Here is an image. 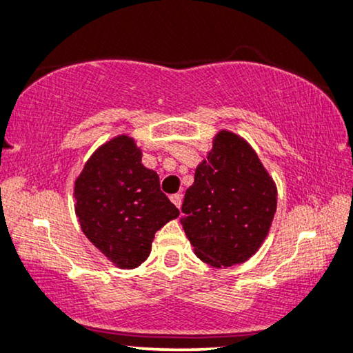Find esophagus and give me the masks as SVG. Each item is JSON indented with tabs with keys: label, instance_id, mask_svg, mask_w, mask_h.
I'll use <instances>...</instances> for the list:
<instances>
[{
	"label": "esophagus",
	"instance_id": "esophagus-1",
	"mask_svg": "<svg viewBox=\"0 0 353 353\" xmlns=\"http://www.w3.org/2000/svg\"><path fill=\"white\" fill-rule=\"evenodd\" d=\"M171 202L176 205L177 208H181V205H182V194H174V195H171Z\"/></svg>",
	"mask_w": 353,
	"mask_h": 353
}]
</instances>
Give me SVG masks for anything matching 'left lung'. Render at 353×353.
Segmentation results:
<instances>
[{
  "label": "left lung",
  "mask_w": 353,
  "mask_h": 353,
  "mask_svg": "<svg viewBox=\"0 0 353 353\" xmlns=\"http://www.w3.org/2000/svg\"><path fill=\"white\" fill-rule=\"evenodd\" d=\"M276 212V185L243 137L220 130L185 190L181 225L200 261L243 264L262 246Z\"/></svg>",
  "instance_id": "1"
}]
</instances>
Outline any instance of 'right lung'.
Masks as SVG:
<instances>
[{
  "mask_svg": "<svg viewBox=\"0 0 353 353\" xmlns=\"http://www.w3.org/2000/svg\"><path fill=\"white\" fill-rule=\"evenodd\" d=\"M74 212L83 233L119 269H135L151 252L154 233L179 216L159 189V177L141 164L128 135L101 145L74 181Z\"/></svg>",
  "mask_w": 353,
  "mask_h": 353,
  "instance_id": "right-lung-1",
  "label": "right lung"
}]
</instances>
